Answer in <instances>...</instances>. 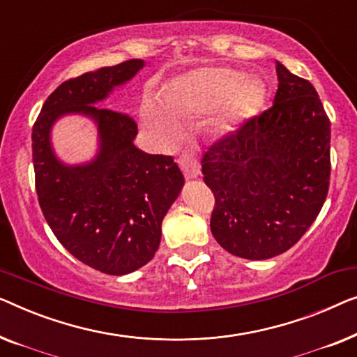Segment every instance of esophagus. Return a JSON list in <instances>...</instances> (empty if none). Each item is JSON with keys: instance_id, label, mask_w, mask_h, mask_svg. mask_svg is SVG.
Masks as SVG:
<instances>
[{"instance_id": "obj_1", "label": "esophagus", "mask_w": 357, "mask_h": 357, "mask_svg": "<svg viewBox=\"0 0 357 357\" xmlns=\"http://www.w3.org/2000/svg\"><path fill=\"white\" fill-rule=\"evenodd\" d=\"M178 165L181 167V169H183L184 176L188 179H194L200 174L199 160L195 158V155L192 152H189V150H185V152L179 155Z\"/></svg>"}]
</instances>
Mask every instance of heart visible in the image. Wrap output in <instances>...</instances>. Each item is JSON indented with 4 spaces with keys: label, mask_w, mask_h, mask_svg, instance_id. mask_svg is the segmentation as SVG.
Returning a JSON list of instances; mask_svg holds the SVG:
<instances>
[{
    "label": "heart",
    "mask_w": 357,
    "mask_h": 357,
    "mask_svg": "<svg viewBox=\"0 0 357 357\" xmlns=\"http://www.w3.org/2000/svg\"><path fill=\"white\" fill-rule=\"evenodd\" d=\"M257 98V89L238 69L200 68L178 77L163 93L165 105L153 95L142 102V118L163 137L176 134V121H189L223 105L220 123L228 124L249 108Z\"/></svg>",
    "instance_id": "1"
}]
</instances>
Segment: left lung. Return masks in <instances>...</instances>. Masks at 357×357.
Wrapping results in <instances>:
<instances>
[{
  "instance_id": "1",
  "label": "left lung",
  "mask_w": 357,
  "mask_h": 357,
  "mask_svg": "<svg viewBox=\"0 0 357 357\" xmlns=\"http://www.w3.org/2000/svg\"><path fill=\"white\" fill-rule=\"evenodd\" d=\"M273 105L229 130L202 158L215 195L213 238L229 254L265 260L303 238L330 184V119L314 85L277 61Z\"/></svg>"
}]
</instances>
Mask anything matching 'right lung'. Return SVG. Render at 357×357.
Returning <instances> with one entry per match:
<instances>
[{
	"mask_svg": "<svg viewBox=\"0 0 357 357\" xmlns=\"http://www.w3.org/2000/svg\"><path fill=\"white\" fill-rule=\"evenodd\" d=\"M142 68V59H129L66 80L47 98L32 129L45 220L74 257L108 275H126L152 260L165 215L184 184L173 157L135 147L137 124L129 114L97 107ZM73 112L92 117L100 139L98 157L74 167L59 162L49 140L54 121Z\"/></svg>",
	"mask_w": 357,
	"mask_h": 357,
	"instance_id": "right-lung-1",
	"label": "right lung"
}]
</instances>
